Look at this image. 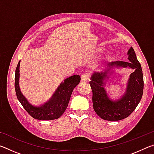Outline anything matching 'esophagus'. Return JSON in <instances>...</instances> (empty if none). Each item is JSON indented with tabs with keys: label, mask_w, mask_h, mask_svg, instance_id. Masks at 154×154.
I'll list each match as a JSON object with an SVG mask.
<instances>
[{
	"label": "esophagus",
	"mask_w": 154,
	"mask_h": 154,
	"mask_svg": "<svg viewBox=\"0 0 154 154\" xmlns=\"http://www.w3.org/2000/svg\"><path fill=\"white\" fill-rule=\"evenodd\" d=\"M88 80H89V77H88L86 75H83L81 77V82H83V83H85V82H88Z\"/></svg>",
	"instance_id": "34e87169"
}]
</instances>
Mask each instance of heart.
<instances>
[{
	"instance_id": "heart-1",
	"label": "heart",
	"mask_w": 154,
	"mask_h": 154,
	"mask_svg": "<svg viewBox=\"0 0 154 154\" xmlns=\"http://www.w3.org/2000/svg\"><path fill=\"white\" fill-rule=\"evenodd\" d=\"M100 50H101V49H100V48H99V49H97V51L98 52V51H100Z\"/></svg>"
}]
</instances>
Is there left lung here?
I'll use <instances>...</instances> for the list:
<instances>
[{
    "label": "left lung",
    "instance_id": "1",
    "mask_svg": "<svg viewBox=\"0 0 154 154\" xmlns=\"http://www.w3.org/2000/svg\"><path fill=\"white\" fill-rule=\"evenodd\" d=\"M129 61L109 62L101 72H95L90 77L94 110L100 118L108 121H118L128 117L139 105L143 93V75L134 49L128 51ZM114 67H129L134 71L130 75L124 94L117 100L111 99L105 89L106 81Z\"/></svg>",
    "mask_w": 154,
    "mask_h": 154
}]
</instances>
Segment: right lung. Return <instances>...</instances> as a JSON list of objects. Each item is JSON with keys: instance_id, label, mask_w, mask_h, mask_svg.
<instances>
[{"instance_id": "obj_1", "label": "right lung", "mask_w": 154, "mask_h": 154, "mask_svg": "<svg viewBox=\"0 0 154 154\" xmlns=\"http://www.w3.org/2000/svg\"><path fill=\"white\" fill-rule=\"evenodd\" d=\"M20 61L15 69V89L17 98L23 107L33 118L38 120H52L59 118L66 109L74 88L80 82L79 75H75L64 79L49 100L40 106H35L29 103L20 90Z\"/></svg>"}]
</instances>
